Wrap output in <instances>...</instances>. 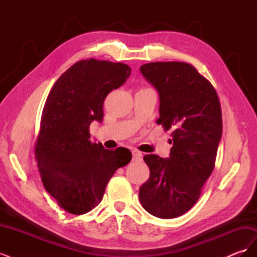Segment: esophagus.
Masks as SVG:
<instances>
[{
  "label": "esophagus",
  "instance_id": "obj_1",
  "mask_svg": "<svg viewBox=\"0 0 257 257\" xmlns=\"http://www.w3.org/2000/svg\"><path fill=\"white\" fill-rule=\"evenodd\" d=\"M132 155H133V161H135V162H139L143 160V153L137 151V150L132 151Z\"/></svg>",
  "mask_w": 257,
  "mask_h": 257
}]
</instances>
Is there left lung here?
Instances as JSON below:
<instances>
[{
  "instance_id": "obj_1",
  "label": "left lung",
  "mask_w": 257,
  "mask_h": 257,
  "mask_svg": "<svg viewBox=\"0 0 257 257\" xmlns=\"http://www.w3.org/2000/svg\"><path fill=\"white\" fill-rule=\"evenodd\" d=\"M158 90V124L172 130L169 158L144 157L150 177L139 189L146 211L161 219L180 216L195 205L212 174L222 137V111L213 85L185 62H153L141 66Z\"/></svg>"
}]
</instances>
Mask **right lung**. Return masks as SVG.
I'll use <instances>...</instances> for the list:
<instances>
[{"instance_id":"1","label":"right lung","mask_w":257,"mask_h":257,"mask_svg":"<svg viewBox=\"0 0 257 257\" xmlns=\"http://www.w3.org/2000/svg\"><path fill=\"white\" fill-rule=\"evenodd\" d=\"M130 75L126 64L81 60L61 75L46 100L35 159L46 191L69 213L96 207L115 170L132 160L126 148L112 151L92 143L89 131L94 120L102 122L108 93Z\"/></svg>"}]
</instances>
